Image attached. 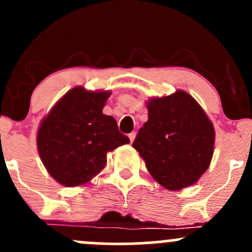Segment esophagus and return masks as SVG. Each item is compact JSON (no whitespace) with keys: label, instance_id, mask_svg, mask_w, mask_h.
Segmentation results:
<instances>
[{"label":"esophagus","instance_id":"1","mask_svg":"<svg viewBox=\"0 0 252 252\" xmlns=\"http://www.w3.org/2000/svg\"><path fill=\"white\" fill-rule=\"evenodd\" d=\"M128 136H129V140H130V142H132V141H134V140H135V137H136V132H135V131L130 132V134H129Z\"/></svg>","mask_w":252,"mask_h":252}]
</instances>
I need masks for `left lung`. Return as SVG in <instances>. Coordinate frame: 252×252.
<instances>
[{
  "label": "left lung",
  "instance_id": "8db88e82",
  "mask_svg": "<svg viewBox=\"0 0 252 252\" xmlns=\"http://www.w3.org/2000/svg\"><path fill=\"white\" fill-rule=\"evenodd\" d=\"M148 121L138 130L132 147L161 186L176 190L199 180L211 163L215 129L198 102L176 91L147 103Z\"/></svg>",
  "mask_w": 252,
  "mask_h": 252
}]
</instances>
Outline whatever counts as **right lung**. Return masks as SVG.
Segmentation results:
<instances>
[{
    "mask_svg": "<svg viewBox=\"0 0 252 252\" xmlns=\"http://www.w3.org/2000/svg\"><path fill=\"white\" fill-rule=\"evenodd\" d=\"M109 91L70 90L42 120L37 152L59 184L79 186L106 164V153L130 142L112 116L103 114Z\"/></svg>",
    "mask_w": 252,
    "mask_h": 252,
    "instance_id": "right-lung-1",
    "label": "right lung"
}]
</instances>
